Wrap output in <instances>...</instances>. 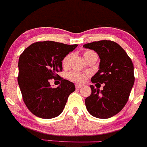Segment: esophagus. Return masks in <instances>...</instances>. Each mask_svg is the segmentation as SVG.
Returning <instances> with one entry per match:
<instances>
[{
	"label": "esophagus",
	"mask_w": 147,
	"mask_h": 147,
	"mask_svg": "<svg viewBox=\"0 0 147 147\" xmlns=\"http://www.w3.org/2000/svg\"><path fill=\"white\" fill-rule=\"evenodd\" d=\"M75 88H76L77 89H79V88H82V85H78V84H76V85H75Z\"/></svg>",
	"instance_id": "1"
}]
</instances>
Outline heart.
<instances>
[{
  "label": "heart",
  "mask_w": 147,
  "mask_h": 147,
  "mask_svg": "<svg viewBox=\"0 0 147 147\" xmlns=\"http://www.w3.org/2000/svg\"><path fill=\"white\" fill-rule=\"evenodd\" d=\"M94 55H96V54L91 50H85L83 52L84 57L85 58L86 60H88L90 57H92ZM71 57H72V54H68L67 55H66L64 57V59H62V65L64 67L68 66V65L69 63V61H70ZM88 76H89L88 74L81 72H78V71H74V72H70L69 74V75H68L69 79L70 80H72L74 82H77V83H82V82H85L87 78H88Z\"/></svg>",
  "instance_id": "1"
}]
</instances>
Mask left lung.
<instances>
[{"mask_svg":"<svg viewBox=\"0 0 147 147\" xmlns=\"http://www.w3.org/2000/svg\"><path fill=\"white\" fill-rule=\"evenodd\" d=\"M83 47L96 52L100 59L91 81L105 84L100 92L90 85L91 95L85 100L87 110L94 117L108 119L119 113L129 100L134 84V65L124 49L113 41L93 42Z\"/></svg>","mask_w":147,"mask_h":147,"instance_id":"left-lung-1","label":"left lung"}]
</instances>
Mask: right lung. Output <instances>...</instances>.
<instances>
[{
  "mask_svg": "<svg viewBox=\"0 0 147 147\" xmlns=\"http://www.w3.org/2000/svg\"><path fill=\"white\" fill-rule=\"evenodd\" d=\"M77 47L53 41L37 42L20 55L18 83L24 103L36 116L47 119L58 116L75 90L73 82L59 78L57 73L62 72L64 57ZM56 78L61 84L53 88L49 80Z\"/></svg>",
  "mask_w": 147,
  "mask_h": 147,
  "instance_id": "obj_1",
  "label": "right lung"
}]
</instances>
